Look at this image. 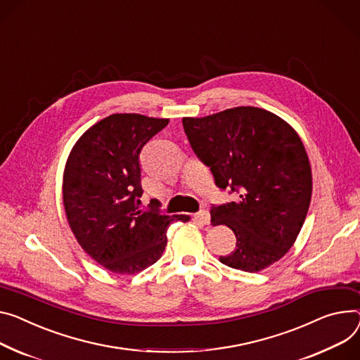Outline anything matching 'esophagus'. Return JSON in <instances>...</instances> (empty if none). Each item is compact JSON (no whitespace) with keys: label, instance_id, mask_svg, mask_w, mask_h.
I'll list each match as a JSON object with an SVG mask.
<instances>
[{"label":"esophagus","instance_id":"34e87169","mask_svg":"<svg viewBox=\"0 0 360 360\" xmlns=\"http://www.w3.org/2000/svg\"><path fill=\"white\" fill-rule=\"evenodd\" d=\"M195 220H196V222L202 224V225H209V222H210V214H209L207 210H200L199 213L195 214Z\"/></svg>","mask_w":360,"mask_h":360}]
</instances>
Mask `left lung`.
Returning a JSON list of instances; mask_svg holds the SVG:
<instances>
[{"instance_id":"8db88e82","label":"left lung","mask_w":360,"mask_h":360,"mask_svg":"<svg viewBox=\"0 0 360 360\" xmlns=\"http://www.w3.org/2000/svg\"><path fill=\"white\" fill-rule=\"evenodd\" d=\"M183 127L216 186L238 193L236 202L210 210L212 225L228 226L236 236L235 250L219 261L259 272L281 259L306 220L313 190L309 155L295 129L255 106L187 117Z\"/></svg>"}]
</instances>
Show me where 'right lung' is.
I'll list each match as a JSON object with an SVG mask.
<instances>
[{"label": "right lung", "instance_id": "1", "mask_svg": "<svg viewBox=\"0 0 360 360\" xmlns=\"http://www.w3.org/2000/svg\"><path fill=\"white\" fill-rule=\"evenodd\" d=\"M169 120L112 114L84 132L63 173V206L79 245L105 269L134 275L155 264L167 245V228L188 216L140 209V153Z\"/></svg>", "mask_w": 360, "mask_h": 360}]
</instances>
